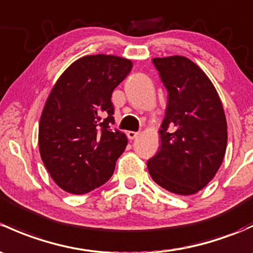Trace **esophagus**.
Wrapping results in <instances>:
<instances>
[{
  "label": "esophagus",
  "instance_id": "34e87169",
  "mask_svg": "<svg viewBox=\"0 0 253 253\" xmlns=\"http://www.w3.org/2000/svg\"><path fill=\"white\" fill-rule=\"evenodd\" d=\"M138 132H133V131H128L127 132V137H128V139H134V138L138 137Z\"/></svg>",
  "mask_w": 253,
  "mask_h": 253
}]
</instances>
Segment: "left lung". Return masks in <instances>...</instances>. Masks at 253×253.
Instances as JSON below:
<instances>
[{
  "mask_svg": "<svg viewBox=\"0 0 253 253\" xmlns=\"http://www.w3.org/2000/svg\"><path fill=\"white\" fill-rule=\"evenodd\" d=\"M169 92L161 147L148 160L164 189L191 195L217 173L227 149V121L218 93L205 73L180 55L153 59Z\"/></svg>",
  "mask_w": 253,
  "mask_h": 253,
  "instance_id": "1",
  "label": "left lung"
}]
</instances>
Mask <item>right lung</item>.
I'll return each instance as SVG.
<instances>
[{
    "label": "right lung",
    "mask_w": 253,
    "mask_h": 253,
    "mask_svg": "<svg viewBox=\"0 0 253 253\" xmlns=\"http://www.w3.org/2000/svg\"><path fill=\"white\" fill-rule=\"evenodd\" d=\"M132 62L87 55L71 64L53 87L39 127L41 159L63 190L86 194L110 179L128 139L113 129L111 94Z\"/></svg>",
    "instance_id": "right-lung-1"
}]
</instances>
